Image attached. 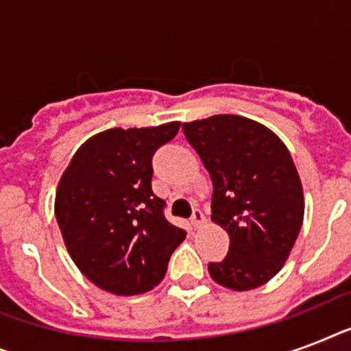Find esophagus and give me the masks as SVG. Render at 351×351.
Listing matches in <instances>:
<instances>
[{
	"label": "esophagus",
	"instance_id": "1",
	"mask_svg": "<svg viewBox=\"0 0 351 351\" xmlns=\"http://www.w3.org/2000/svg\"><path fill=\"white\" fill-rule=\"evenodd\" d=\"M204 222H206V217H204L202 211H200V209H195V211H193V217H191L193 228H200Z\"/></svg>",
	"mask_w": 351,
	"mask_h": 351
}]
</instances>
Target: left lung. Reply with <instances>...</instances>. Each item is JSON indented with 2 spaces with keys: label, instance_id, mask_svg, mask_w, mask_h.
<instances>
[{
  "label": "left lung",
  "instance_id": "left-lung-1",
  "mask_svg": "<svg viewBox=\"0 0 351 351\" xmlns=\"http://www.w3.org/2000/svg\"><path fill=\"white\" fill-rule=\"evenodd\" d=\"M213 180L211 220L230 234L222 262H209L215 282L255 289L280 271L304 219L299 173L282 140L237 114L182 125Z\"/></svg>",
  "mask_w": 351,
  "mask_h": 351
}]
</instances>
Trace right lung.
Listing matches in <instances>:
<instances>
[{
	"instance_id": "add662e5",
	"label": "right lung",
	"mask_w": 351,
	"mask_h": 351,
	"mask_svg": "<svg viewBox=\"0 0 351 351\" xmlns=\"http://www.w3.org/2000/svg\"><path fill=\"white\" fill-rule=\"evenodd\" d=\"M180 121L107 129L74 153L54 202L63 242L78 269L114 295L153 289L186 231L167 222L151 189L154 151L176 136Z\"/></svg>"
}]
</instances>
